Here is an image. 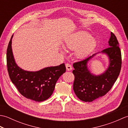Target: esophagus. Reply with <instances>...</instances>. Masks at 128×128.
Segmentation results:
<instances>
[{
  "instance_id": "esophagus-1",
  "label": "esophagus",
  "mask_w": 128,
  "mask_h": 128,
  "mask_svg": "<svg viewBox=\"0 0 128 128\" xmlns=\"http://www.w3.org/2000/svg\"><path fill=\"white\" fill-rule=\"evenodd\" d=\"M66 70H68V71H70V70H72V66L70 64L67 63L66 65Z\"/></svg>"
}]
</instances>
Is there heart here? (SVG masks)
<instances>
[{
	"label": "heart",
	"mask_w": 128,
	"mask_h": 128,
	"mask_svg": "<svg viewBox=\"0 0 128 128\" xmlns=\"http://www.w3.org/2000/svg\"><path fill=\"white\" fill-rule=\"evenodd\" d=\"M64 46L69 50H75V56L78 59H83L93 50L96 42L88 32L81 31L68 38L65 40Z\"/></svg>",
	"instance_id": "b5f03b06"
}]
</instances>
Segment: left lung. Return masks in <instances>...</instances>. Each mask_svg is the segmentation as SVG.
<instances>
[{
  "label": "left lung",
  "instance_id": "obj_1",
  "mask_svg": "<svg viewBox=\"0 0 128 128\" xmlns=\"http://www.w3.org/2000/svg\"><path fill=\"white\" fill-rule=\"evenodd\" d=\"M108 43L109 47L101 52L107 54L110 59L109 66L103 74H92L88 68V62L97 53L73 64L74 70L72 73L75 76L73 90L76 96L82 101L90 102L104 96L112 88L120 72L121 51L118 40L113 32L110 33Z\"/></svg>",
  "mask_w": 128,
  "mask_h": 128
}]
</instances>
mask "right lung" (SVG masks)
Segmentation results:
<instances>
[{
    "mask_svg": "<svg viewBox=\"0 0 128 128\" xmlns=\"http://www.w3.org/2000/svg\"><path fill=\"white\" fill-rule=\"evenodd\" d=\"M6 52L8 71L11 81L23 96L36 102L47 100L52 94L56 84L60 76L66 72L65 64L47 67L37 72L25 71L16 64L14 58L12 40Z\"/></svg>",
    "mask_w": 128,
    "mask_h": 128,
    "instance_id": "obj_1",
    "label": "right lung"
}]
</instances>
